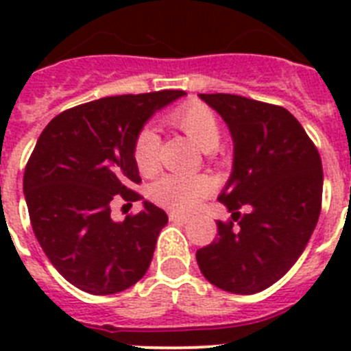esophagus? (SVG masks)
<instances>
[{"label":"esophagus","instance_id":"1","mask_svg":"<svg viewBox=\"0 0 351 351\" xmlns=\"http://www.w3.org/2000/svg\"><path fill=\"white\" fill-rule=\"evenodd\" d=\"M169 218L172 221H178V223H188L190 221V216H184V214H178V213H170Z\"/></svg>","mask_w":351,"mask_h":351}]
</instances>
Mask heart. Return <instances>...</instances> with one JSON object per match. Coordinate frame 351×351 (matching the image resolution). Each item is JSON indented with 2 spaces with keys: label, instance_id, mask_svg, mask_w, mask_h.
<instances>
[{
  "label": "heart",
  "instance_id": "1",
  "mask_svg": "<svg viewBox=\"0 0 351 351\" xmlns=\"http://www.w3.org/2000/svg\"><path fill=\"white\" fill-rule=\"evenodd\" d=\"M169 123L178 126L184 132L202 151H213L218 147L221 138L218 117L206 105L198 101H190L181 107L173 108L169 114ZM160 135L154 128L145 126L138 132L133 145V158L137 163V169L142 173L149 176L154 173L160 165ZM210 190V181L206 176H178L169 173L156 181L151 188V197L161 206L170 207L173 210L195 209L198 200L206 197Z\"/></svg>",
  "mask_w": 351,
  "mask_h": 351
}]
</instances>
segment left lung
<instances>
[{"label": "left lung", "instance_id": "8db88e82", "mask_svg": "<svg viewBox=\"0 0 351 351\" xmlns=\"http://www.w3.org/2000/svg\"><path fill=\"white\" fill-rule=\"evenodd\" d=\"M198 96L221 116L234 142L230 178L218 197L232 221H218L219 237L197 251L198 267L221 290L258 293L290 271L318 223L320 154L287 108L225 93ZM243 205L247 215L238 213Z\"/></svg>", "mask_w": 351, "mask_h": 351}]
</instances>
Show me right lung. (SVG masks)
<instances>
[{
    "mask_svg": "<svg viewBox=\"0 0 351 351\" xmlns=\"http://www.w3.org/2000/svg\"><path fill=\"white\" fill-rule=\"evenodd\" d=\"M184 91L108 96L68 108L45 126L24 170L31 226L56 271L93 295H112L147 272L165 210L144 200L125 221L110 218L116 195L138 200L133 145L158 110Z\"/></svg>",
    "mask_w": 351,
    "mask_h": 351,
    "instance_id": "1",
    "label": "right lung"
}]
</instances>
